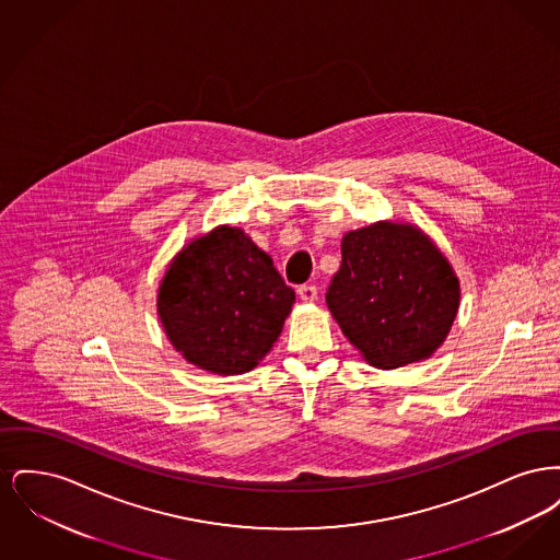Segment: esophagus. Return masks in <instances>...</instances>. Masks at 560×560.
I'll return each mask as SVG.
<instances>
[{"instance_id":"1","label":"esophagus","mask_w":560,"mask_h":560,"mask_svg":"<svg viewBox=\"0 0 560 560\" xmlns=\"http://www.w3.org/2000/svg\"><path fill=\"white\" fill-rule=\"evenodd\" d=\"M298 295H300V300H304V302H315V300H317V288L311 285V283L300 285V288H298Z\"/></svg>"}]
</instances>
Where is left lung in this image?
<instances>
[{
	"mask_svg": "<svg viewBox=\"0 0 560 560\" xmlns=\"http://www.w3.org/2000/svg\"><path fill=\"white\" fill-rule=\"evenodd\" d=\"M327 306L350 345L380 370L430 357L452 327L459 283L450 262L413 226L377 222L342 240Z\"/></svg>",
	"mask_w": 560,
	"mask_h": 560,
	"instance_id": "8db88e82",
	"label": "left lung"
}]
</instances>
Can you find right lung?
<instances>
[{
    "mask_svg": "<svg viewBox=\"0 0 560 560\" xmlns=\"http://www.w3.org/2000/svg\"><path fill=\"white\" fill-rule=\"evenodd\" d=\"M293 290L241 229L218 226L170 265L158 298L161 323L188 363L231 375L254 370L277 342Z\"/></svg>",
    "mask_w": 560,
    "mask_h": 560,
    "instance_id": "add662e5",
    "label": "right lung"
}]
</instances>
